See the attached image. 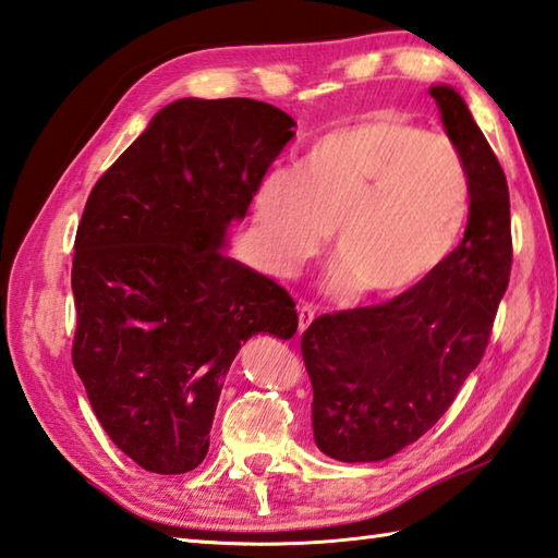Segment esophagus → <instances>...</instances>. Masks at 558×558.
<instances>
[{"label": "esophagus", "instance_id": "34e87169", "mask_svg": "<svg viewBox=\"0 0 558 558\" xmlns=\"http://www.w3.org/2000/svg\"><path fill=\"white\" fill-rule=\"evenodd\" d=\"M314 322V310L310 304H302L300 306V336L304 333L306 328H310V324Z\"/></svg>", "mask_w": 558, "mask_h": 558}]
</instances>
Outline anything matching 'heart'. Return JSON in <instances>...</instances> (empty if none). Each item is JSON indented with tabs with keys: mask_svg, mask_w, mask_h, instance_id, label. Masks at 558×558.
<instances>
[{
	"mask_svg": "<svg viewBox=\"0 0 558 558\" xmlns=\"http://www.w3.org/2000/svg\"><path fill=\"white\" fill-rule=\"evenodd\" d=\"M458 150L388 112L328 129L298 177L270 172L254 196V228L280 276L318 256L330 232V288L393 298L450 254L468 216Z\"/></svg>",
	"mask_w": 558,
	"mask_h": 558,
	"instance_id": "1",
	"label": "heart"
}]
</instances>
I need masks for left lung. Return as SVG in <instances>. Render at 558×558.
Here are the masks:
<instances>
[{
  "label": "left lung",
  "mask_w": 558,
  "mask_h": 558,
  "mask_svg": "<svg viewBox=\"0 0 558 558\" xmlns=\"http://www.w3.org/2000/svg\"><path fill=\"white\" fill-rule=\"evenodd\" d=\"M470 184L462 242L396 300L318 316L302 336L322 453L376 462L441 420L477 369L511 278L506 174L460 93L429 88Z\"/></svg>",
  "instance_id": "left-lung-1"
}]
</instances>
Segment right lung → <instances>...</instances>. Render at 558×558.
<instances>
[{
    "label": "right lung",
    "instance_id": "add662e5",
    "mask_svg": "<svg viewBox=\"0 0 558 558\" xmlns=\"http://www.w3.org/2000/svg\"><path fill=\"white\" fill-rule=\"evenodd\" d=\"M294 126L252 98L174 100L88 196L71 357L102 429L148 472L198 468L236 352L298 333L290 294L225 254Z\"/></svg>",
    "mask_w": 558,
    "mask_h": 558
}]
</instances>
